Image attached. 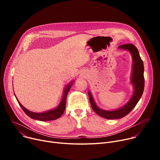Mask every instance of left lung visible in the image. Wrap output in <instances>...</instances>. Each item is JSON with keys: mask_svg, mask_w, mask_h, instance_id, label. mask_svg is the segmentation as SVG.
I'll use <instances>...</instances> for the list:
<instances>
[{"mask_svg": "<svg viewBox=\"0 0 160 160\" xmlns=\"http://www.w3.org/2000/svg\"><path fill=\"white\" fill-rule=\"evenodd\" d=\"M119 49L128 50L132 58V68L130 83L133 88V93L128 102L122 107L114 110H105L100 109L95 103L90 91H88L90 104L94 112L100 117L107 119H117L128 114L139 102L145 87L144 65L139 56L138 48L133 44H124L119 46Z\"/></svg>", "mask_w": 160, "mask_h": 160, "instance_id": "left-lung-1", "label": "left lung"}]
</instances>
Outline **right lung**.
Masks as SVG:
<instances>
[{
	"mask_svg": "<svg viewBox=\"0 0 160 160\" xmlns=\"http://www.w3.org/2000/svg\"><path fill=\"white\" fill-rule=\"evenodd\" d=\"M74 80H71L68 84L66 86V87L63 89V93L62 95V98L61 101L59 104V105L54 109H52V110H50L46 112H43L42 113H36V112H31L26 108H24L18 100V98H15L18 100V102L21 108L22 109V110L24 112L26 113L29 117L30 118L35 119V120H38L41 121H52V120H56L58 119L59 117H60L62 114L63 113L65 109V105H66V99H67V94H68V92L69 91L72 85L73 84Z\"/></svg>",
	"mask_w": 160,
	"mask_h": 160,
	"instance_id": "1",
	"label": "right lung"
}]
</instances>
